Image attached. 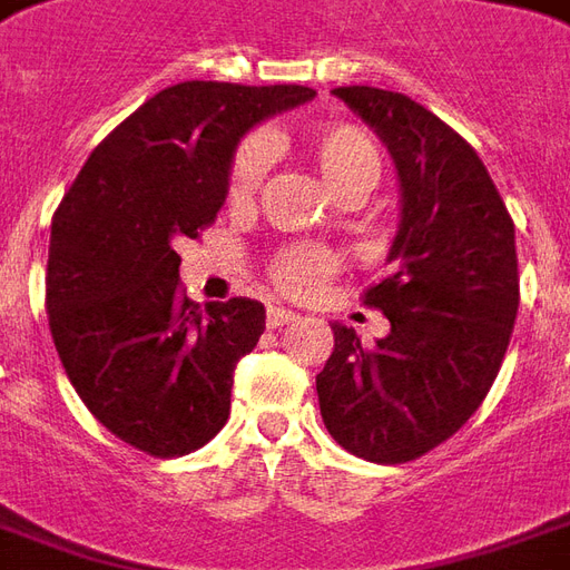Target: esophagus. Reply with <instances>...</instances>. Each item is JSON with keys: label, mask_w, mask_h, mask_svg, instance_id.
I'll return each instance as SVG.
<instances>
[{"label": "esophagus", "mask_w": 570, "mask_h": 570, "mask_svg": "<svg viewBox=\"0 0 570 570\" xmlns=\"http://www.w3.org/2000/svg\"><path fill=\"white\" fill-rule=\"evenodd\" d=\"M293 321H296V314L289 312V308H281V305H268L265 324L272 326V330H281V326L293 324Z\"/></svg>", "instance_id": "34e87169"}]
</instances>
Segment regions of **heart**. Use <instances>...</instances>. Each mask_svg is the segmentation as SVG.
Masks as SVG:
<instances>
[{
  "label": "heart",
  "instance_id": "b5f03b06",
  "mask_svg": "<svg viewBox=\"0 0 570 570\" xmlns=\"http://www.w3.org/2000/svg\"><path fill=\"white\" fill-rule=\"evenodd\" d=\"M305 150L336 194L367 190L380 178V145L367 129L352 122H321L305 129ZM268 163H272V147L262 135H249L237 145L228 166V188H225L228 206H246L256 197L268 175ZM336 272H340V256L321 246H284L268 262L272 284L284 289L286 296H312Z\"/></svg>",
  "mask_w": 570,
  "mask_h": 570
}]
</instances>
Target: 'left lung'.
<instances>
[{
	"label": "left lung",
	"mask_w": 570,
	"mask_h": 570,
	"mask_svg": "<svg viewBox=\"0 0 570 570\" xmlns=\"http://www.w3.org/2000/svg\"><path fill=\"white\" fill-rule=\"evenodd\" d=\"M333 95L392 150L401 228L389 274L364 289L392 333L367 348L333 324L317 401L340 448L410 463L463 429L500 373L519 312L515 225L475 147L432 110L370 86Z\"/></svg>",
	"instance_id": "1"
}]
</instances>
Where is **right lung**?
<instances>
[{
	"label": "right lung",
	"mask_w": 570,
	"mask_h": 570,
	"mask_svg": "<svg viewBox=\"0 0 570 570\" xmlns=\"http://www.w3.org/2000/svg\"><path fill=\"white\" fill-rule=\"evenodd\" d=\"M314 98L305 86L178 82L89 154L51 218L46 308L58 357L110 435L185 456L228 423L234 367L265 305H194L175 244L216 222L240 135Z\"/></svg>",
	"instance_id": "right-lung-1"
}]
</instances>
